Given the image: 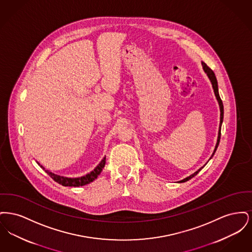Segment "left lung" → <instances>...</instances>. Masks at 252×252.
I'll list each match as a JSON object with an SVG mask.
<instances>
[{
  "label": "left lung",
  "mask_w": 252,
  "mask_h": 252,
  "mask_svg": "<svg viewBox=\"0 0 252 252\" xmlns=\"http://www.w3.org/2000/svg\"><path fill=\"white\" fill-rule=\"evenodd\" d=\"M202 66H203L204 71H205V72L207 73V75L209 76V78H210V80H211V82H212V84H213V88H214V91H215V94H216V99H217V101H218V103H219L220 111H221V114H220V126H219V132H218V139H217V143H216L215 151H214V153H213V155H212V157H213L215 155L216 149H217V147H218L219 142H220V137H221V126H222L223 117H224V107H223L222 100H221V98H220V96H219V93H218V85H217V80H216L215 72H214V71H213V70H212V69H211V68H210L206 63L202 62ZM212 157H211V158H212ZM202 168L203 167L198 169L196 172H194V173H193L192 175H191L190 177H188V178H186V179H184V180H180V182H185V181H187V180H191V179L193 178L195 175H197V174H198V172H199Z\"/></svg>",
  "instance_id": "obj_1"
}]
</instances>
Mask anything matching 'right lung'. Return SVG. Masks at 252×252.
Wrapping results in <instances>:
<instances>
[{
	"label": "right lung",
	"instance_id": "right-lung-1",
	"mask_svg": "<svg viewBox=\"0 0 252 252\" xmlns=\"http://www.w3.org/2000/svg\"><path fill=\"white\" fill-rule=\"evenodd\" d=\"M105 163H106V157L102 159V161L97 165V167L92 171L90 174H87L84 177H80V178H75V179H70V178H65V177H60L58 175H55L51 172H49L48 170H45L42 166H40L41 168H43L45 170V172L48 174L49 176L55 180L56 182L60 183L62 186H71V187H78V186H83L86 184H89L91 183L92 181L97 179V177L100 175V173L102 172L103 168L105 166Z\"/></svg>",
	"mask_w": 252,
	"mask_h": 252
}]
</instances>
